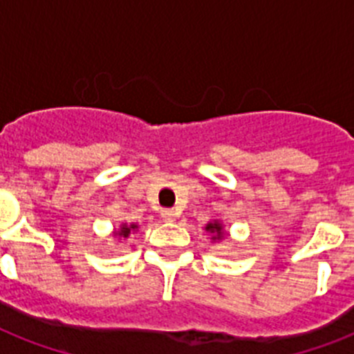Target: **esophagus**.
Masks as SVG:
<instances>
[{"label": "esophagus", "mask_w": 354, "mask_h": 354, "mask_svg": "<svg viewBox=\"0 0 354 354\" xmlns=\"http://www.w3.org/2000/svg\"><path fill=\"white\" fill-rule=\"evenodd\" d=\"M161 216H163V221L172 222L178 216V213L174 209H163V211H161Z\"/></svg>", "instance_id": "1"}]
</instances>
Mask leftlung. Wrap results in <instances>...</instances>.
<instances>
[{"label":"left lung","mask_w":354,"mask_h":354,"mask_svg":"<svg viewBox=\"0 0 354 354\" xmlns=\"http://www.w3.org/2000/svg\"><path fill=\"white\" fill-rule=\"evenodd\" d=\"M205 232H209L211 235H213L211 236L213 241H221L222 236H224V226H222L218 221H213L205 226Z\"/></svg>","instance_id":"left-lung-1"}]
</instances>
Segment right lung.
<instances>
[{
    "label": "right lung",
    "mask_w": 354,
    "mask_h": 354,
    "mask_svg": "<svg viewBox=\"0 0 354 354\" xmlns=\"http://www.w3.org/2000/svg\"><path fill=\"white\" fill-rule=\"evenodd\" d=\"M133 230H138V224H122L121 230H119V232H115V235L122 236V239H127V236L130 235Z\"/></svg>",
    "instance_id": "obj_1"
}]
</instances>
